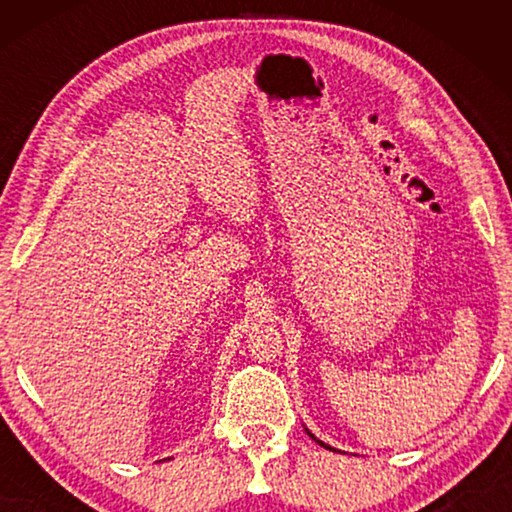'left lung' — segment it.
I'll list each match as a JSON object with an SVG mask.
<instances>
[{
  "label": "left lung",
  "instance_id": "left-lung-1",
  "mask_svg": "<svg viewBox=\"0 0 512 512\" xmlns=\"http://www.w3.org/2000/svg\"><path fill=\"white\" fill-rule=\"evenodd\" d=\"M307 433H309V431H307ZM309 436H311V438H314V440H316V443H318V445H323V447H327V445H325V443H323V440H318V438H316V436H314V433H309ZM327 449H332V447H327Z\"/></svg>",
  "mask_w": 512,
  "mask_h": 512
}]
</instances>
